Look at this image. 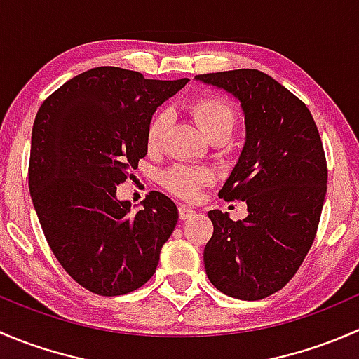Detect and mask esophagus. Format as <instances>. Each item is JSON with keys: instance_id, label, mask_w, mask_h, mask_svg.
Instances as JSON below:
<instances>
[{"instance_id": "obj_1", "label": "esophagus", "mask_w": 359, "mask_h": 359, "mask_svg": "<svg viewBox=\"0 0 359 359\" xmlns=\"http://www.w3.org/2000/svg\"><path fill=\"white\" fill-rule=\"evenodd\" d=\"M194 213H196V212H194V210L191 208V206H187V205H180V206H179V217H180V219H182V220L191 219V217H193Z\"/></svg>"}]
</instances>
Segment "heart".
I'll return each instance as SVG.
<instances>
[{
	"instance_id": "b5f03b06",
	"label": "heart",
	"mask_w": 359,
	"mask_h": 359,
	"mask_svg": "<svg viewBox=\"0 0 359 359\" xmlns=\"http://www.w3.org/2000/svg\"><path fill=\"white\" fill-rule=\"evenodd\" d=\"M191 112L196 119L198 126L206 137L213 133H227L231 135L234 125H236V112L227 100L220 97H201L191 104ZM168 111H158L151 116L146 130V144L151 151L158 149L163 142L166 130L170 126ZM212 180V173L208 170L193 168V166H173L168 172L163 173V184L166 189L179 194L182 198H194L205 184Z\"/></svg>"
}]
</instances>
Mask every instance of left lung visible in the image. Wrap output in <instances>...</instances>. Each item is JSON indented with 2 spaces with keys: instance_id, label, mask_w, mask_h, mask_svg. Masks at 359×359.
Segmentation results:
<instances>
[{
  "instance_id": "1",
  "label": "left lung",
  "mask_w": 359,
  "mask_h": 359,
  "mask_svg": "<svg viewBox=\"0 0 359 359\" xmlns=\"http://www.w3.org/2000/svg\"><path fill=\"white\" fill-rule=\"evenodd\" d=\"M194 79L234 97L245 118L243 149L219 194L247 203L248 215L234 222L210 210L206 276L234 299H264L292 280L314 241L327 194L320 133L306 104L266 72L236 69Z\"/></svg>"
}]
</instances>
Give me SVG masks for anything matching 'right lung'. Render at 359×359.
Returning a JSON list of instances; mask_svg holds the SVG:
<instances>
[{
    "mask_svg": "<svg viewBox=\"0 0 359 359\" xmlns=\"http://www.w3.org/2000/svg\"><path fill=\"white\" fill-rule=\"evenodd\" d=\"M189 81L146 79L93 67L39 107L31 137L29 191L46 241L69 276L97 295H125L154 274L179 220L153 191L133 210L116 189L147 154L151 116Z\"/></svg>",
    "mask_w": 359,
    "mask_h": 359,
    "instance_id": "add662e5",
    "label": "right lung"
}]
</instances>
